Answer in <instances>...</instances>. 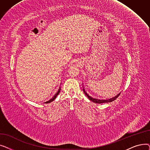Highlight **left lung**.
Wrapping results in <instances>:
<instances>
[{"label":"left lung","mask_w":150,"mask_h":150,"mask_svg":"<svg viewBox=\"0 0 150 150\" xmlns=\"http://www.w3.org/2000/svg\"><path fill=\"white\" fill-rule=\"evenodd\" d=\"M83 92H84V94H85V95H86V96L88 97V98L91 101H93V102H94V103H99V104H100V103H108V102L113 101L115 100L118 97H119V96H120V93L118 94L117 96H116L115 97H113V98H109V99H106V100H105V99H98V98H95V97H93L90 96L89 94L87 92V91H86L84 87H83Z\"/></svg>","instance_id":"obj_1"}]
</instances>
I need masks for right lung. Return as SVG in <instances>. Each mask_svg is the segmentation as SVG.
Returning <instances> with one entry per match:
<instances>
[{"instance_id": "obj_1", "label": "right lung", "mask_w": 150, "mask_h": 150, "mask_svg": "<svg viewBox=\"0 0 150 150\" xmlns=\"http://www.w3.org/2000/svg\"><path fill=\"white\" fill-rule=\"evenodd\" d=\"M60 91H61V87H60V88L59 89V90H58V91L57 92V93L55 94V95L53 96V97L52 98V99H50V100H49V101H47V102H46V103H50V102H52V101H53L55 98H57V96L59 94V92H60Z\"/></svg>"}]
</instances>
